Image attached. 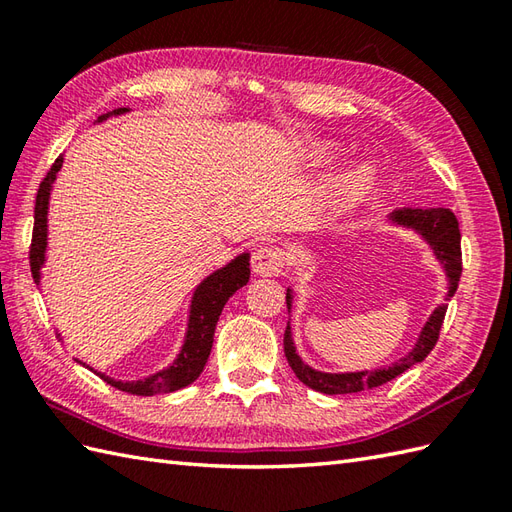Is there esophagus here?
<instances>
[{
	"mask_svg": "<svg viewBox=\"0 0 512 512\" xmlns=\"http://www.w3.org/2000/svg\"><path fill=\"white\" fill-rule=\"evenodd\" d=\"M286 268V257L284 250L273 244H264L257 246L253 253V270L257 275L262 277H273V275H281Z\"/></svg>",
	"mask_w": 512,
	"mask_h": 512,
	"instance_id": "esophagus-1",
	"label": "esophagus"
}]
</instances>
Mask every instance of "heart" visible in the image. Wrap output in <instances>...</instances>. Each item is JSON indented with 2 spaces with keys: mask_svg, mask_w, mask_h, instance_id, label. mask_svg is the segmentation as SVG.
Returning a JSON list of instances; mask_svg holds the SVG:
<instances>
[{
  "mask_svg": "<svg viewBox=\"0 0 512 512\" xmlns=\"http://www.w3.org/2000/svg\"><path fill=\"white\" fill-rule=\"evenodd\" d=\"M367 191H369V180L361 176V173L345 178L339 191V206L341 209H347V206H352L354 202L361 200Z\"/></svg>",
  "mask_w": 512,
  "mask_h": 512,
  "instance_id": "b5f03b06",
  "label": "heart"
}]
</instances>
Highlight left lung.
<instances>
[{
  "label": "left lung",
  "instance_id": "obj_1",
  "mask_svg": "<svg viewBox=\"0 0 512 512\" xmlns=\"http://www.w3.org/2000/svg\"><path fill=\"white\" fill-rule=\"evenodd\" d=\"M394 222L409 226L413 231H418L424 239H427L429 246L433 248V253L444 264V270L449 275V295L447 299H451L458 290V281L462 277V248H460V224L458 217L453 215L451 209H420V206H405V209H398L391 213ZM288 308L292 295L288 290L286 295ZM449 303H442L436 310H433L431 319L424 325V330L418 339V345L413 347L409 352V356L402 358V361L394 363L387 369H376V372H356V374H323L317 372V369L308 367L306 363L301 361L295 345H292V336H290V328H286L284 334V352L288 363L292 367V372L297 374V378L301 380L303 385H308L310 389H317L321 394H356V391H365L372 387H380L394 380L396 376H400L402 372H407L409 367H413L416 363L424 361L429 356V352L436 347L438 336H440V328L444 323V314H447Z\"/></svg>",
  "mask_w": 512,
  "mask_h": 512
}]
</instances>
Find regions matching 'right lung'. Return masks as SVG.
Listing matches in <instances>:
<instances>
[{"label":"right lung","mask_w":512,"mask_h":512,"mask_svg":"<svg viewBox=\"0 0 512 512\" xmlns=\"http://www.w3.org/2000/svg\"><path fill=\"white\" fill-rule=\"evenodd\" d=\"M127 112L125 107L121 110H114L105 116H99V123L110 118L114 114ZM63 165V154L54 160V165L46 173V178L41 180L39 191H37V202H35V226H32V242H30V270L35 284H39V268L43 266V257H46V244H48V198L52 182L57 178V173ZM248 255L235 257L231 264L217 270L211 277H206L198 286L191 301V317H189V332L187 341L182 345V352L176 358L169 369H162L156 376L136 380V383H121V380L107 378L101 374L105 383L112 387L127 391V394L136 396H158V394H169V391H176L191 385L195 378L202 374V369L209 361L211 347H213V332L217 319H220L224 303L231 299L235 292L248 284L250 279V264Z\"/></svg>","instance_id":"add662e5"}]
</instances>
